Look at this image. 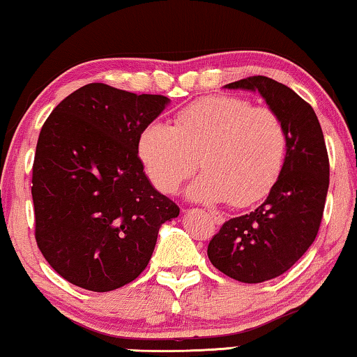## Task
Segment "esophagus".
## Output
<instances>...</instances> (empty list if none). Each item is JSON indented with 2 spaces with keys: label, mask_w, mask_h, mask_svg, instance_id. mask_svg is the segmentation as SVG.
Instances as JSON below:
<instances>
[{
  "label": "esophagus",
  "mask_w": 357,
  "mask_h": 357,
  "mask_svg": "<svg viewBox=\"0 0 357 357\" xmlns=\"http://www.w3.org/2000/svg\"><path fill=\"white\" fill-rule=\"evenodd\" d=\"M209 216L213 218V221L216 222V224H222L224 222V216L221 213H218V211H209Z\"/></svg>",
  "instance_id": "1"
}]
</instances>
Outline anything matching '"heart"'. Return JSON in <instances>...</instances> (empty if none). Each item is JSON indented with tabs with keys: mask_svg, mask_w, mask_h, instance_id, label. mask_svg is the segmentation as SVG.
Instances as JSON below:
<instances>
[{
	"mask_svg": "<svg viewBox=\"0 0 357 357\" xmlns=\"http://www.w3.org/2000/svg\"><path fill=\"white\" fill-rule=\"evenodd\" d=\"M138 154L153 185L170 193L199 164L204 169L187 187L199 203L248 206L265 198L280 177L286 130L266 107L236 96L206 97L178 112L174 125L153 121L141 131Z\"/></svg>",
	"mask_w": 357,
	"mask_h": 357,
	"instance_id": "1",
	"label": "heart"
}]
</instances>
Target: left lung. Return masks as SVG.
<instances>
[{"mask_svg": "<svg viewBox=\"0 0 357 357\" xmlns=\"http://www.w3.org/2000/svg\"><path fill=\"white\" fill-rule=\"evenodd\" d=\"M224 87L258 92L286 130L284 162L265 202L224 222L208 245L219 271L253 284L286 273L314 243L330 183L328 154L314 109L287 86L252 76Z\"/></svg>", "mask_w": 357, "mask_h": 357, "instance_id": "left-lung-1", "label": "left lung"}]
</instances>
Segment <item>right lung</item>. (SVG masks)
I'll list each match as a JSON object with an SVG mask.
<instances>
[{"label":"right lung","instance_id":"obj_1","mask_svg":"<svg viewBox=\"0 0 357 357\" xmlns=\"http://www.w3.org/2000/svg\"><path fill=\"white\" fill-rule=\"evenodd\" d=\"M169 104L92 82L43 123L32 169L36 241L71 284L94 292L128 284L148 266L160 226L178 216L138 158L141 131Z\"/></svg>","mask_w":357,"mask_h":357}]
</instances>
